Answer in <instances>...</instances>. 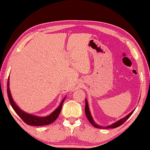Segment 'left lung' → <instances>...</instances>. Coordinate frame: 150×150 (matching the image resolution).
<instances>
[{
	"label": "left lung",
	"mask_w": 150,
	"mask_h": 150,
	"mask_svg": "<svg viewBox=\"0 0 150 150\" xmlns=\"http://www.w3.org/2000/svg\"><path fill=\"white\" fill-rule=\"evenodd\" d=\"M85 113H86V117L88 118V120L90 121V122L93 125L94 127H95V128H100V129H108V128H117V127H119L120 126L122 125V124L123 123H124L126 122V121L127 120V119H128V118L132 115V113L134 112L135 111V109L133 110L131 113H129L128 115L126 116L125 117H124L123 119H121L120 120H118L117 122L113 123V124H111V125H110L108 126H106V127H103V126H100L99 125H98V124H97L96 123H95L94 122V120L93 119V118H92L91 115V113H90V110H89V106H88V102H87V100L86 99V102H85Z\"/></svg>",
	"instance_id": "obj_1"
}]
</instances>
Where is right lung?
<instances>
[{"label": "right lung", "mask_w": 150, "mask_h": 150, "mask_svg": "<svg viewBox=\"0 0 150 150\" xmlns=\"http://www.w3.org/2000/svg\"><path fill=\"white\" fill-rule=\"evenodd\" d=\"M9 79L8 78V84H7V92H8V96L9 100V103L11 104V106L13 108V110L16 112L18 115L21 117V119L24 121V122L28 124V125L31 126H44V125H47L55 121L57 117H59L60 111L62 109V106L64 103V100H65L66 97L64 98V99L61 102V103L59 105V106L57 108V109L53 111V113H51L50 115L47 117H40L33 115H30L29 113H27L24 112V111H22L19 108L17 105H16L15 103L13 100V98L11 95L10 90H9Z\"/></svg>", "instance_id": "obj_1"}]
</instances>
